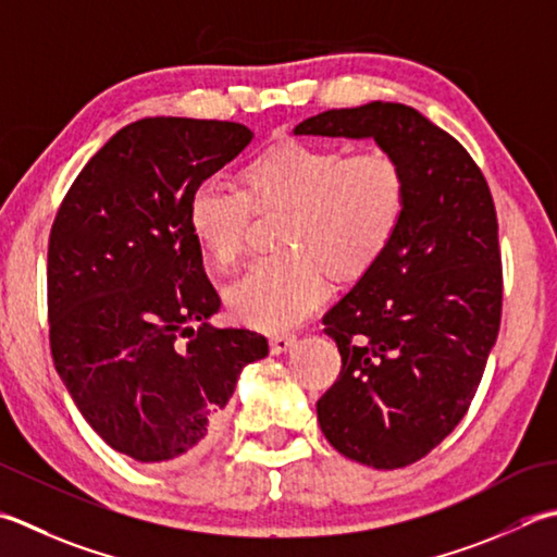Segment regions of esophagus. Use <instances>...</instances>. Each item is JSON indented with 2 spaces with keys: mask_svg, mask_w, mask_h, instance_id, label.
<instances>
[{
  "mask_svg": "<svg viewBox=\"0 0 557 557\" xmlns=\"http://www.w3.org/2000/svg\"><path fill=\"white\" fill-rule=\"evenodd\" d=\"M294 345H297V335L282 333V335H275V337H270V352H272V355H282V352H289Z\"/></svg>",
  "mask_w": 557,
  "mask_h": 557,
  "instance_id": "34e87169",
  "label": "esophagus"
}]
</instances>
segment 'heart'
I'll list each match as a JSON object with an SVG mask.
<instances>
[{"instance_id":"heart-1","label":"heart","mask_w":557,"mask_h":557,"mask_svg":"<svg viewBox=\"0 0 557 557\" xmlns=\"http://www.w3.org/2000/svg\"><path fill=\"white\" fill-rule=\"evenodd\" d=\"M287 205L277 246L289 248L248 265L226 289L238 321L285 331L331 297L329 272L357 280L372 270L398 234L408 181L386 151L347 157L343 149L287 141L246 169V190L207 176L188 198V228L216 265L242 256L250 210Z\"/></svg>"}]
</instances>
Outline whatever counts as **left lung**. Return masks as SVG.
<instances>
[{"instance_id":"8db88e82","label":"left lung","mask_w":557,"mask_h":557,"mask_svg":"<svg viewBox=\"0 0 557 557\" xmlns=\"http://www.w3.org/2000/svg\"><path fill=\"white\" fill-rule=\"evenodd\" d=\"M294 135L372 137L406 173L396 238L323 315L343 369L315 412L347 459L410 466L463 420L497 341L503 258L493 195L459 141L410 106L335 108Z\"/></svg>"}]
</instances>
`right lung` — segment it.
Returning <instances> with one entry per match:
<instances>
[{
	"label": "right lung",
	"instance_id": "add662e5",
	"mask_svg": "<svg viewBox=\"0 0 557 557\" xmlns=\"http://www.w3.org/2000/svg\"><path fill=\"white\" fill-rule=\"evenodd\" d=\"M242 123L145 117L64 195L48 244L54 369L86 422L141 463L202 451L265 335L214 329L220 294L188 228L195 185L242 154Z\"/></svg>",
	"mask_w": 557,
	"mask_h": 557
}]
</instances>
